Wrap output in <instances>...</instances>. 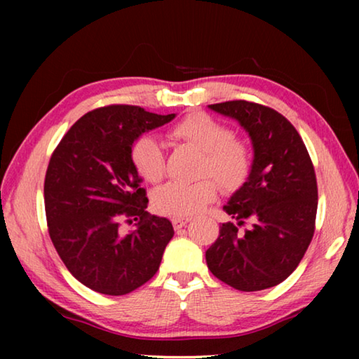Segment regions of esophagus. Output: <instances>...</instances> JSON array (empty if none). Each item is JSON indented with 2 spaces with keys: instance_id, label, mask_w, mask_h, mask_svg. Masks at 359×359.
<instances>
[{
  "instance_id": "1",
  "label": "esophagus",
  "mask_w": 359,
  "mask_h": 359,
  "mask_svg": "<svg viewBox=\"0 0 359 359\" xmlns=\"http://www.w3.org/2000/svg\"><path fill=\"white\" fill-rule=\"evenodd\" d=\"M188 222H190V218H174L172 220L174 229H182L184 226H187Z\"/></svg>"
}]
</instances>
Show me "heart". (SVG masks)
Listing matches in <instances>:
<instances>
[{
    "label": "heart",
    "instance_id": "heart-1",
    "mask_svg": "<svg viewBox=\"0 0 359 359\" xmlns=\"http://www.w3.org/2000/svg\"><path fill=\"white\" fill-rule=\"evenodd\" d=\"M171 135L203 151L199 175H210L224 191H234L244 185L252 169L250 147L234 137L222 121L209 114L194 112L180 120ZM131 160L139 175L147 182H158L165 175V151L154 136L137 139L131 149ZM215 196V184L209 179L194 184L168 182L151 194V204L158 214L188 218L199 214Z\"/></svg>",
    "mask_w": 359,
    "mask_h": 359
}]
</instances>
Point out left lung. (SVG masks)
Returning <instances> with one entry per match:
<instances>
[{
	"instance_id": "1",
	"label": "left lung",
	"mask_w": 359,
	"mask_h": 359,
	"mask_svg": "<svg viewBox=\"0 0 359 359\" xmlns=\"http://www.w3.org/2000/svg\"><path fill=\"white\" fill-rule=\"evenodd\" d=\"M209 109L245 130L253 161L244 185L223 208L238 223L222 224L205 252L208 267L239 291L276 287L301 263L313 238L318 190L312 160L299 133L274 109L242 100ZM245 219L252 226L239 233Z\"/></svg>"
}]
</instances>
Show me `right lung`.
Returning <instances> with one entry per match:
<instances>
[{
	"label": "right lung",
	"mask_w": 359,
	"mask_h": 359,
	"mask_svg": "<svg viewBox=\"0 0 359 359\" xmlns=\"http://www.w3.org/2000/svg\"><path fill=\"white\" fill-rule=\"evenodd\" d=\"M137 106H107L79 118L57 145L44 182L48 234L79 282L121 296L149 282L160 267L172 223L150 215L131 160L139 136L171 121ZM137 221L130 235L119 220Z\"/></svg>",
	"instance_id": "1"
}]
</instances>
